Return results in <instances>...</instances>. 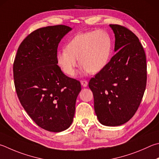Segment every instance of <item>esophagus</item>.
<instances>
[{
	"label": "esophagus",
	"instance_id": "34e87169",
	"mask_svg": "<svg viewBox=\"0 0 159 159\" xmlns=\"http://www.w3.org/2000/svg\"><path fill=\"white\" fill-rule=\"evenodd\" d=\"M80 84H81V85L83 86V87H87L88 83L87 80H81V81H80Z\"/></svg>",
	"mask_w": 159,
	"mask_h": 159
}]
</instances>
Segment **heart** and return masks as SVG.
I'll return each mask as SVG.
<instances>
[{
    "mask_svg": "<svg viewBox=\"0 0 159 159\" xmlns=\"http://www.w3.org/2000/svg\"><path fill=\"white\" fill-rule=\"evenodd\" d=\"M112 39L104 30L84 32L76 34L66 48L56 54V60L62 71L73 76L80 64L83 74H97L102 71L109 62L112 53Z\"/></svg>",
    "mask_w": 159,
    "mask_h": 159,
    "instance_id": "b5f03b06",
    "label": "heart"
}]
</instances>
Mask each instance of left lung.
Segmentation results:
<instances>
[{"instance_id": "obj_1", "label": "left lung", "mask_w": 159, "mask_h": 159, "mask_svg": "<svg viewBox=\"0 0 159 159\" xmlns=\"http://www.w3.org/2000/svg\"><path fill=\"white\" fill-rule=\"evenodd\" d=\"M115 55L106 67L92 78L95 113L105 126H120L134 116L147 84L146 56L139 39L128 28L111 24Z\"/></svg>"}]
</instances>
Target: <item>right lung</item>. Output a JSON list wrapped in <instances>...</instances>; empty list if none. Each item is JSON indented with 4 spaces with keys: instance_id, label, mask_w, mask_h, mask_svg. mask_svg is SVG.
I'll list each match as a JSON object with an SVG mask.
<instances>
[{
    "instance_id": "obj_1",
    "label": "right lung",
    "mask_w": 159,
    "mask_h": 159,
    "mask_svg": "<svg viewBox=\"0 0 159 159\" xmlns=\"http://www.w3.org/2000/svg\"><path fill=\"white\" fill-rule=\"evenodd\" d=\"M71 28H39L25 37L13 64L14 85L21 104L39 127L51 132L67 129L73 122L80 83L57 65L60 42Z\"/></svg>"
}]
</instances>
